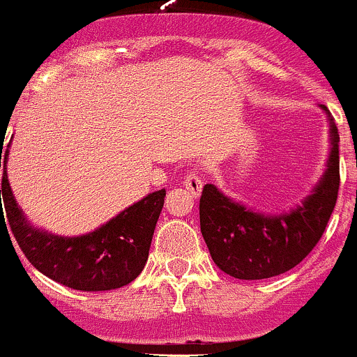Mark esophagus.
<instances>
[{"mask_svg": "<svg viewBox=\"0 0 357 357\" xmlns=\"http://www.w3.org/2000/svg\"><path fill=\"white\" fill-rule=\"evenodd\" d=\"M183 187H185L187 192H189L190 196H194V197L199 196L201 189H203V180H201L199 174H196V172H190V174L183 178Z\"/></svg>", "mask_w": 357, "mask_h": 357, "instance_id": "1", "label": "esophagus"}]
</instances>
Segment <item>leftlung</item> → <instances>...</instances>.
<instances>
[{
	"instance_id": "1",
	"label": "left lung",
	"mask_w": 357,
	"mask_h": 357,
	"mask_svg": "<svg viewBox=\"0 0 357 357\" xmlns=\"http://www.w3.org/2000/svg\"><path fill=\"white\" fill-rule=\"evenodd\" d=\"M330 121V156L326 170L302 204L288 213L264 215L231 199L213 183L199 199L201 234L213 262L238 280H266L298 266L323 236L333 213L340 185L337 125Z\"/></svg>"
}]
</instances>
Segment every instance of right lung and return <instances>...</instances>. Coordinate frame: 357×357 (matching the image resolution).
Instances as JSON below:
<instances>
[{"instance_id":"1","label":"right lung","mask_w":357,"mask_h":357,"mask_svg":"<svg viewBox=\"0 0 357 357\" xmlns=\"http://www.w3.org/2000/svg\"><path fill=\"white\" fill-rule=\"evenodd\" d=\"M6 160L8 149L5 153L1 149L0 201L3 197L6 222L20 250L40 273L81 291L116 290L132 283L142 273L167 190L147 194L93 232L74 238L57 236L27 222L6 177ZM0 218H5L1 204Z\"/></svg>"}]
</instances>
